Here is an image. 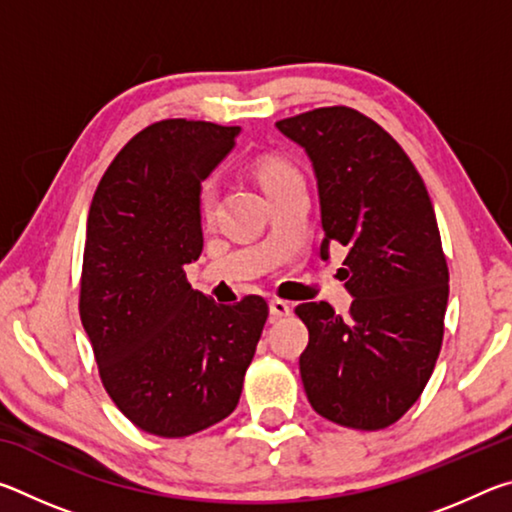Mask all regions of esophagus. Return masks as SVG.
I'll use <instances>...</instances> for the list:
<instances>
[{
    "mask_svg": "<svg viewBox=\"0 0 512 512\" xmlns=\"http://www.w3.org/2000/svg\"><path fill=\"white\" fill-rule=\"evenodd\" d=\"M268 309H271V318H273V320H275V318H287V316H291L289 302H284V300H271V305H268Z\"/></svg>",
    "mask_w": 512,
    "mask_h": 512,
    "instance_id": "34e87169",
    "label": "esophagus"
}]
</instances>
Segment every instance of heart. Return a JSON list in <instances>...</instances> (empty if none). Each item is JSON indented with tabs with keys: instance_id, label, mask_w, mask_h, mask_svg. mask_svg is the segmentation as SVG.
Instances as JSON below:
<instances>
[{
	"instance_id": "b5f03b06",
	"label": "heart",
	"mask_w": 512,
	"mask_h": 512,
	"mask_svg": "<svg viewBox=\"0 0 512 512\" xmlns=\"http://www.w3.org/2000/svg\"><path fill=\"white\" fill-rule=\"evenodd\" d=\"M257 176H259V183H262L264 189H271L275 185L284 183V180L296 178L298 171L293 169L289 162H284L280 158H266V160L259 162ZM212 205H214L212 187L210 185H203L201 194H198V207H201V214L203 216H210L212 214Z\"/></svg>"
}]
</instances>
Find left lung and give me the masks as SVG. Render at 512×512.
Segmentation results:
<instances>
[{
	"label": "left lung",
	"mask_w": 512,
	"mask_h": 512,
	"mask_svg": "<svg viewBox=\"0 0 512 512\" xmlns=\"http://www.w3.org/2000/svg\"><path fill=\"white\" fill-rule=\"evenodd\" d=\"M316 173L329 246L348 248L352 293L341 318L327 302L296 314L309 329L300 377L314 411L341 427H391L418 402L443 345L447 259L418 169L384 128L348 106L277 121Z\"/></svg>",
	"instance_id": "obj_1"
}]
</instances>
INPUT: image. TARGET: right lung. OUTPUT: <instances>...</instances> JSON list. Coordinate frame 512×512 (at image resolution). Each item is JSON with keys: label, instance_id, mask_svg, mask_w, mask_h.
Returning a JSON list of instances; mask_svg holds the SVG:
<instances>
[{"label": "right lung", "instance_id": "1", "mask_svg": "<svg viewBox=\"0 0 512 512\" xmlns=\"http://www.w3.org/2000/svg\"><path fill=\"white\" fill-rule=\"evenodd\" d=\"M239 131L155 121L110 162L90 205L81 323L112 402L160 438L192 436L237 409L268 318L264 298L216 305L185 275L203 250L201 183Z\"/></svg>", "mask_w": 512, "mask_h": 512}]
</instances>
